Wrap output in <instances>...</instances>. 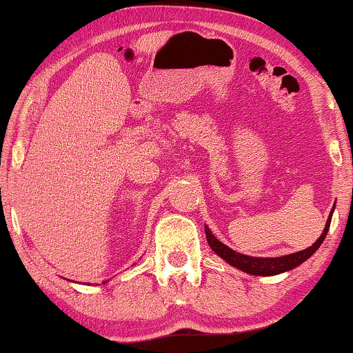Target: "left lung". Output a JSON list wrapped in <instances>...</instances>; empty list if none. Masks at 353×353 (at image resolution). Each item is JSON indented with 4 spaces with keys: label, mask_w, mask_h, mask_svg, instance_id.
I'll list each match as a JSON object with an SVG mask.
<instances>
[{
    "label": "left lung",
    "mask_w": 353,
    "mask_h": 353,
    "mask_svg": "<svg viewBox=\"0 0 353 353\" xmlns=\"http://www.w3.org/2000/svg\"><path fill=\"white\" fill-rule=\"evenodd\" d=\"M332 212H334V209L331 210L330 216H327L325 230H323L320 238L316 239V243H313L310 248H307L305 250L283 255V257H249V255L234 252V250L228 248V245L220 243V241L212 234V231L207 228V226H205V238H207V243L210 245V249L214 250L219 257L226 260L231 267H236L238 270H241V272L254 274V276H273V274L289 272V270L299 267V265L305 262L308 257H312V255L316 252V249L320 248L321 243L326 238L327 230H330Z\"/></svg>",
    "instance_id": "obj_1"
}]
</instances>
